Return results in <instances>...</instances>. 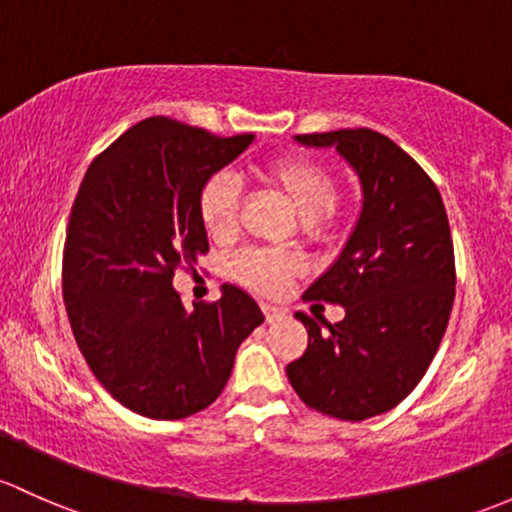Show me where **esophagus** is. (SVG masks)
<instances>
[{"label":"esophagus","mask_w":512,"mask_h":512,"mask_svg":"<svg viewBox=\"0 0 512 512\" xmlns=\"http://www.w3.org/2000/svg\"><path fill=\"white\" fill-rule=\"evenodd\" d=\"M262 314H265V321L267 324H272V321H279L284 316L282 309H277V306H270V304H262Z\"/></svg>","instance_id":"34e87169"}]
</instances>
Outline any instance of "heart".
<instances>
[{
	"mask_svg": "<svg viewBox=\"0 0 512 512\" xmlns=\"http://www.w3.org/2000/svg\"><path fill=\"white\" fill-rule=\"evenodd\" d=\"M260 179L282 193L306 225H321L341 201V181L324 161L284 154L260 166ZM240 186L233 176L213 174L196 193V213L211 240H228L238 230ZM301 272L294 255L277 250H245L230 260V274L257 294H279Z\"/></svg>",
	"mask_w": 512,
	"mask_h": 512,
	"instance_id": "obj_1",
	"label": "heart"
}]
</instances>
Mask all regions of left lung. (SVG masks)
<instances>
[{"label":"left lung","mask_w":512,"mask_h":512,"mask_svg":"<svg viewBox=\"0 0 512 512\" xmlns=\"http://www.w3.org/2000/svg\"><path fill=\"white\" fill-rule=\"evenodd\" d=\"M297 139L351 161L363 211L341 257L304 294L346 316L321 328L297 311L309 346L287 378L311 410L360 422L400 405L444 338L456 292L449 218L427 171L385 134L355 127Z\"/></svg>","instance_id":"1"}]
</instances>
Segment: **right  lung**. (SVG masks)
<instances>
[{
	"instance_id": "1",
	"label": "right lung",
	"mask_w": 512,
	"mask_h": 512,
	"mask_svg": "<svg viewBox=\"0 0 512 512\" xmlns=\"http://www.w3.org/2000/svg\"><path fill=\"white\" fill-rule=\"evenodd\" d=\"M171 117L129 127L93 159L63 247V301L100 385L149 419H184L218 400L240 343L265 321L250 294L184 309L176 270L208 252L196 193L250 147Z\"/></svg>"
}]
</instances>
